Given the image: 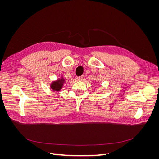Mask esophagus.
Returning <instances> with one entry per match:
<instances>
[{"label":"esophagus","instance_id":"1","mask_svg":"<svg viewBox=\"0 0 159 159\" xmlns=\"http://www.w3.org/2000/svg\"><path fill=\"white\" fill-rule=\"evenodd\" d=\"M84 77H85L84 75H82L78 77V80H80H80H82L84 78Z\"/></svg>","mask_w":159,"mask_h":159}]
</instances>
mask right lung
<instances>
[{"mask_svg": "<svg viewBox=\"0 0 159 159\" xmlns=\"http://www.w3.org/2000/svg\"><path fill=\"white\" fill-rule=\"evenodd\" d=\"M62 83H63V80H59L58 81H54V82H53V84L51 85L52 88L54 91H58L61 89L62 87Z\"/></svg>", "mask_w": 159, "mask_h": 159, "instance_id": "1", "label": "right lung"}]
</instances>
